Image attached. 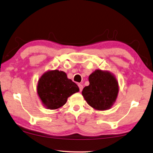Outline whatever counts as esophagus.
Here are the masks:
<instances>
[{
    "mask_svg": "<svg viewBox=\"0 0 153 153\" xmlns=\"http://www.w3.org/2000/svg\"><path fill=\"white\" fill-rule=\"evenodd\" d=\"M78 86H79V91H82V90H83V85L79 84H78Z\"/></svg>",
    "mask_w": 153,
    "mask_h": 153,
    "instance_id": "1",
    "label": "esophagus"
}]
</instances>
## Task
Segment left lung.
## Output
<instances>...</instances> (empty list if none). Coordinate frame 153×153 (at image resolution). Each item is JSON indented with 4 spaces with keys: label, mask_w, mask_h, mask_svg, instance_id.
Here are the masks:
<instances>
[{
    "label": "left lung",
    "mask_w": 153,
    "mask_h": 153,
    "mask_svg": "<svg viewBox=\"0 0 153 153\" xmlns=\"http://www.w3.org/2000/svg\"><path fill=\"white\" fill-rule=\"evenodd\" d=\"M90 85L83 89L85 101L94 109L108 110L114 104L118 94V83L113 74L97 69L89 76Z\"/></svg>",
    "instance_id": "1"
}]
</instances>
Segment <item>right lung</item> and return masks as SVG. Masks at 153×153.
Segmentation results:
<instances>
[{
  "mask_svg": "<svg viewBox=\"0 0 153 153\" xmlns=\"http://www.w3.org/2000/svg\"><path fill=\"white\" fill-rule=\"evenodd\" d=\"M37 94L43 104L50 110L63 106L72 94L78 92L76 84L62 71L57 69L45 72L38 81Z\"/></svg>",
  "mask_w": 153,
  "mask_h": 153,
  "instance_id": "obj_1",
  "label": "right lung"
}]
</instances>
